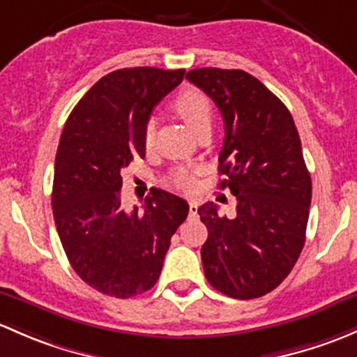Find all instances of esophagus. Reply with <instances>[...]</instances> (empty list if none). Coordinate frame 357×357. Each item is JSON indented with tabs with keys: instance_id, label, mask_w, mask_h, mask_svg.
I'll use <instances>...</instances> for the list:
<instances>
[{
	"instance_id": "1",
	"label": "esophagus",
	"mask_w": 357,
	"mask_h": 357,
	"mask_svg": "<svg viewBox=\"0 0 357 357\" xmlns=\"http://www.w3.org/2000/svg\"><path fill=\"white\" fill-rule=\"evenodd\" d=\"M189 213H190V215H197V203H196V201H189Z\"/></svg>"
}]
</instances>
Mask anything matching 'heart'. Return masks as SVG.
<instances>
[{
	"mask_svg": "<svg viewBox=\"0 0 357 357\" xmlns=\"http://www.w3.org/2000/svg\"><path fill=\"white\" fill-rule=\"evenodd\" d=\"M174 109L180 119L187 123V127L199 134L204 128H211V105L203 93L196 89H185L178 94L174 102ZM146 148H151L154 141V123L149 122L144 127L142 135ZM172 183L182 190H192L196 185V172L190 168H177L172 175Z\"/></svg>",
	"mask_w": 357,
	"mask_h": 357,
	"instance_id": "1",
	"label": "heart"
}]
</instances>
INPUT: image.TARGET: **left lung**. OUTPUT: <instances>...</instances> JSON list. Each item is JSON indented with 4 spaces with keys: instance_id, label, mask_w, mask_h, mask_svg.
<instances>
[{
    "instance_id": "1",
    "label": "left lung",
    "mask_w": 357,
    "mask_h": 357,
    "mask_svg": "<svg viewBox=\"0 0 357 357\" xmlns=\"http://www.w3.org/2000/svg\"><path fill=\"white\" fill-rule=\"evenodd\" d=\"M194 86L215 101L225 125L220 187L237 197V215L197 209L208 229L201 248L206 280L234 299H255L284 282L306 241L311 177L287 106L244 70L196 68Z\"/></svg>"
}]
</instances>
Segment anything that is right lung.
<instances>
[{
    "label": "right lung",
    "mask_w": 357,
    "mask_h": 357,
    "mask_svg": "<svg viewBox=\"0 0 357 357\" xmlns=\"http://www.w3.org/2000/svg\"><path fill=\"white\" fill-rule=\"evenodd\" d=\"M185 70L122 68L99 79L70 113L54 160V223L75 273L106 296L127 299L158 282L172 235L189 204L154 189L142 211L120 201L122 168L144 158L154 106Z\"/></svg>",
    "instance_id": "add662e5"
}]
</instances>
